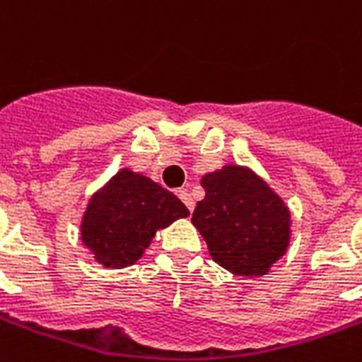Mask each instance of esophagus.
I'll return each mask as SVG.
<instances>
[{"label":"esophagus","mask_w":362,"mask_h":362,"mask_svg":"<svg viewBox=\"0 0 362 362\" xmlns=\"http://www.w3.org/2000/svg\"><path fill=\"white\" fill-rule=\"evenodd\" d=\"M178 197H180V201L184 202V204H186L187 210H189V211L195 210V201H193V197H191L189 191L180 189V191H178Z\"/></svg>","instance_id":"obj_1"}]
</instances>
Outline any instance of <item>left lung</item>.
<instances>
[{"label": "left lung", "mask_w": 362, "mask_h": 362, "mask_svg": "<svg viewBox=\"0 0 362 362\" xmlns=\"http://www.w3.org/2000/svg\"><path fill=\"white\" fill-rule=\"evenodd\" d=\"M204 199L191 223L210 257L227 272L262 277L288 251L292 216L264 178L243 165H225L201 178Z\"/></svg>", "instance_id": "1"}]
</instances>
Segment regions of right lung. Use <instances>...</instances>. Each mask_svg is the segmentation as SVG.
Returning <instances> with one entry per match:
<instances>
[{"label": "right lung", "instance_id": "1", "mask_svg": "<svg viewBox=\"0 0 362 362\" xmlns=\"http://www.w3.org/2000/svg\"><path fill=\"white\" fill-rule=\"evenodd\" d=\"M189 216L184 202L128 167L89 199L81 217V242L104 267H128L143 257L160 228Z\"/></svg>", "mask_w": 362, "mask_h": 362}]
</instances>
